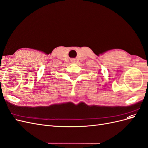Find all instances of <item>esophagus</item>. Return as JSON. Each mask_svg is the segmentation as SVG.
Returning <instances> with one entry per match:
<instances>
[{"instance_id": "obj_1", "label": "esophagus", "mask_w": 148, "mask_h": 148, "mask_svg": "<svg viewBox=\"0 0 148 148\" xmlns=\"http://www.w3.org/2000/svg\"><path fill=\"white\" fill-rule=\"evenodd\" d=\"M72 61H73V60H72Z\"/></svg>"}]
</instances>
